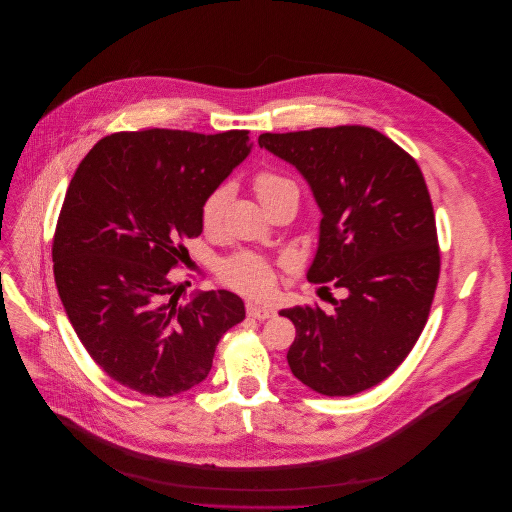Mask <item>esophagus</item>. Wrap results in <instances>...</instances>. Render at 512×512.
I'll list each match as a JSON object with an SVG mask.
<instances>
[{
    "label": "esophagus",
    "mask_w": 512,
    "mask_h": 512,
    "mask_svg": "<svg viewBox=\"0 0 512 512\" xmlns=\"http://www.w3.org/2000/svg\"><path fill=\"white\" fill-rule=\"evenodd\" d=\"M246 313H248V317H252V319H258V321H264V319H270V317H274V309L272 306H266V304H258V302H248L246 304Z\"/></svg>",
    "instance_id": "34e87169"
}]
</instances>
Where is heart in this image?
<instances>
[{"label": "heart", "instance_id": "1", "mask_svg": "<svg viewBox=\"0 0 512 512\" xmlns=\"http://www.w3.org/2000/svg\"><path fill=\"white\" fill-rule=\"evenodd\" d=\"M254 191L264 206V210H270L274 203H278L284 197L298 199L296 185L288 177H284L276 171H260L254 177ZM226 203H228L226 187L216 189L206 201H203V208H201L203 228L214 230L220 226L224 210H226ZM222 278L228 286H232L238 292H244L250 296H264L272 290V286L276 282V272L266 260L252 256V254H240L224 264Z\"/></svg>", "mask_w": 512, "mask_h": 512}]
</instances>
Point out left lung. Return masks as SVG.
Listing matches in <instances>:
<instances>
[{"label": "left lung", "mask_w": 512, "mask_h": 512, "mask_svg": "<svg viewBox=\"0 0 512 512\" xmlns=\"http://www.w3.org/2000/svg\"><path fill=\"white\" fill-rule=\"evenodd\" d=\"M258 145L298 169L323 214L306 278L345 294L333 298V313L280 311L296 327L290 371L323 395L365 391L410 355L430 315L440 250L424 175L399 145L361 125L264 133Z\"/></svg>", "instance_id": "left-lung-1"}]
</instances>
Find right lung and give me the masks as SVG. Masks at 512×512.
Wrapping results in <instances>:
<instances>
[{
    "label": "right lung",
    "instance_id": "obj_1",
    "mask_svg": "<svg viewBox=\"0 0 512 512\" xmlns=\"http://www.w3.org/2000/svg\"><path fill=\"white\" fill-rule=\"evenodd\" d=\"M250 151L248 131L149 129L100 139L80 161L54 234V278L80 343L117 383L155 397L187 391L244 321L230 290L179 302L169 270L203 230V201Z\"/></svg>",
    "mask_w": 512,
    "mask_h": 512
}]
</instances>
